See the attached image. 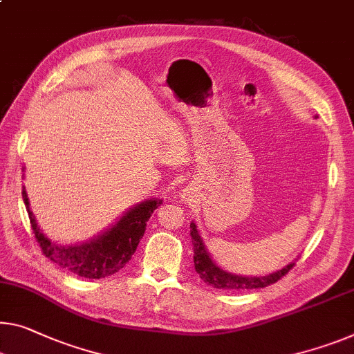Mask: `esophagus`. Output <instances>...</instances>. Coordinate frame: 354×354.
Masks as SVG:
<instances>
[{
	"instance_id": "1",
	"label": "esophagus",
	"mask_w": 354,
	"mask_h": 354,
	"mask_svg": "<svg viewBox=\"0 0 354 354\" xmlns=\"http://www.w3.org/2000/svg\"><path fill=\"white\" fill-rule=\"evenodd\" d=\"M193 189L192 188H185V189H182V193H180V198H182V201H192V198H193Z\"/></svg>"
}]
</instances>
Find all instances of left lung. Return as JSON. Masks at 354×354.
<instances>
[{
  "instance_id": "obj_1",
  "label": "left lung",
  "mask_w": 354,
  "mask_h": 354,
  "mask_svg": "<svg viewBox=\"0 0 354 354\" xmlns=\"http://www.w3.org/2000/svg\"><path fill=\"white\" fill-rule=\"evenodd\" d=\"M192 239H193V250H194V269L198 272L201 279L205 283L216 288V290H254V288H266L275 281H279L281 277L290 272L295 266V261L286 264L283 269L272 272L268 275H237L231 274L225 269H221L218 264L212 259V254L205 248V243L201 237L196 223L192 221Z\"/></svg>"
}]
</instances>
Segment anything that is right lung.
Returning <instances> with one entry per match:
<instances>
[{"mask_svg": "<svg viewBox=\"0 0 354 354\" xmlns=\"http://www.w3.org/2000/svg\"><path fill=\"white\" fill-rule=\"evenodd\" d=\"M21 198L28 212L35 237L42 253L58 264L82 279H104L124 268V264L138 248L145 232L147 221L151 214L162 204V199L150 198L133 205L112 226L90 241L82 243H58L48 239L37 226L30 209V201L24 187Z\"/></svg>", "mask_w": 354, "mask_h": 354, "instance_id": "1", "label": "right lung"}]
</instances>
